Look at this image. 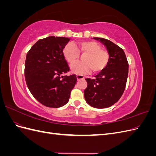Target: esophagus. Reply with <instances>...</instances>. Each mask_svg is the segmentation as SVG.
I'll use <instances>...</instances> for the list:
<instances>
[{
    "label": "esophagus",
    "mask_w": 156,
    "mask_h": 156,
    "mask_svg": "<svg viewBox=\"0 0 156 156\" xmlns=\"http://www.w3.org/2000/svg\"><path fill=\"white\" fill-rule=\"evenodd\" d=\"M77 78L78 80H81L84 79V76L83 75H77Z\"/></svg>",
    "instance_id": "esophagus-1"
}]
</instances>
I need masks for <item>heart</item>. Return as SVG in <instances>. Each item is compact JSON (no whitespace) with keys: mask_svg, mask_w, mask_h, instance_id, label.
Wrapping results in <instances>:
<instances>
[{"mask_svg":"<svg viewBox=\"0 0 156 156\" xmlns=\"http://www.w3.org/2000/svg\"><path fill=\"white\" fill-rule=\"evenodd\" d=\"M85 53L83 62L77 63L79 53ZM64 58L72 66L71 69L76 74L86 73L92 69L93 72H99L104 69L109 61L108 51L101 49L100 45L94 41H82L77 44H68L63 49Z\"/></svg>","mask_w":156,"mask_h":156,"instance_id":"heart-1","label":"heart"}]
</instances>
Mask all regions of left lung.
Returning a JSON list of instances; mask_svg holds the SVG:
<instances>
[{
	"label": "left lung",
	"mask_w": 156,
	"mask_h": 156,
	"mask_svg": "<svg viewBox=\"0 0 156 156\" xmlns=\"http://www.w3.org/2000/svg\"><path fill=\"white\" fill-rule=\"evenodd\" d=\"M104 45L109 54L107 66L95 76L87 78L84 98L90 105L98 108H107L120 100L126 88L129 64L124 50L112 41L94 37Z\"/></svg>",
	"instance_id": "1"
}]
</instances>
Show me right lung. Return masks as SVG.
Returning <instances> with one entry per match:
<instances>
[{
	"label": "right lung",
	"instance_id": "obj_1",
	"mask_svg": "<svg viewBox=\"0 0 156 156\" xmlns=\"http://www.w3.org/2000/svg\"><path fill=\"white\" fill-rule=\"evenodd\" d=\"M68 37L49 36L39 40L27 54L25 81L32 96L42 105L58 108L68 102L76 75H63L70 68L63 49Z\"/></svg>",
	"mask_w": 156,
	"mask_h": 156
}]
</instances>
